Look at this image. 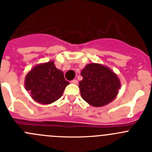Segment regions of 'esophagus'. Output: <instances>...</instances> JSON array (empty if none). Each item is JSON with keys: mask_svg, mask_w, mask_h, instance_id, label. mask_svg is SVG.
Instances as JSON below:
<instances>
[{"mask_svg": "<svg viewBox=\"0 0 152 152\" xmlns=\"http://www.w3.org/2000/svg\"><path fill=\"white\" fill-rule=\"evenodd\" d=\"M71 83H74V84H77V80H76V79H74V80H72V81H71Z\"/></svg>", "mask_w": 152, "mask_h": 152, "instance_id": "obj_1", "label": "esophagus"}]
</instances>
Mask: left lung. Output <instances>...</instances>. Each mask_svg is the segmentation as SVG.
<instances>
[{
	"instance_id": "8db88e82",
	"label": "left lung",
	"mask_w": 152,
	"mask_h": 152,
	"mask_svg": "<svg viewBox=\"0 0 152 152\" xmlns=\"http://www.w3.org/2000/svg\"><path fill=\"white\" fill-rule=\"evenodd\" d=\"M83 80L79 82L80 95L87 103L101 107L117 96L121 87L118 76L102 65L92 63L82 70Z\"/></svg>"
}]
</instances>
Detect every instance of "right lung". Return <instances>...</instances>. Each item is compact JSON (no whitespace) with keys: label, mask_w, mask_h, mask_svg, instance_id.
Segmentation results:
<instances>
[{"label":"right lung","mask_w":152,"mask_h":152,"mask_svg":"<svg viewBox=\"0 0 152 152\" xmlns=\"http://www.w3.org/2000/svg\"><path fill=\"white\" fill-rule=\"evenodd\" d=\"M69 82L63 72L57 69L53 61L34 67L26 77V88L34 100L50 104L62 96Z\"/></svg>","instance_id":"obj_1"}]
</instances>
